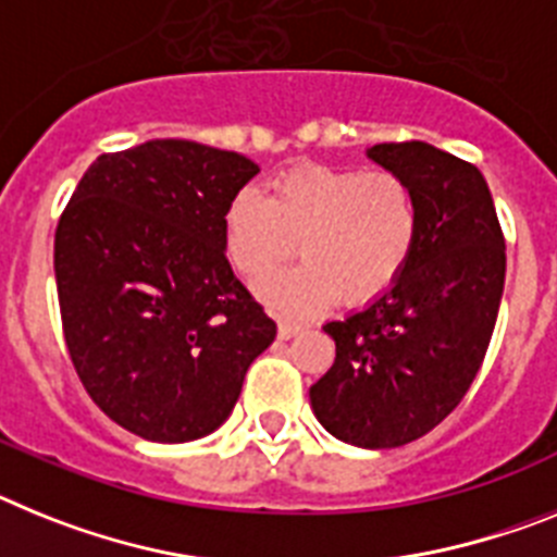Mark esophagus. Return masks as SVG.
Masks as SVG:
<instances>
[{
    "label": "esophagus",
    "instance_id": "1",
    "mask_svg": "<svg viewBox=\"0 0 557 557\" xmlns=\"http://www.w3.org/2000/svg\"><path fill=\"white\" fill-rule=\"evenodd\" d=\"M299 331H302V325H299V322H292V319H280V322H277V336L280 338H292V336H297Z\"/></svg>",
    "mask_w": 557,
    "mask_h": 557
}]
</instances>
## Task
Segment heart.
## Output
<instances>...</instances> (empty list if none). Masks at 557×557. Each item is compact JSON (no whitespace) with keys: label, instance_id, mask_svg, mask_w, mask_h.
Returning <instances> with one entry per match:
<instances>
[{"label":"heart","instance_id":"heart-1","mask_svg":"<svg viewBox=\"0 0 557 557\" xmlns=\"http://www.w3.org/2000/svg\"><path fill=\"white\" fill-rule=\"evenodd\" d=\"M420 205L409 178L389 168L306 164L274 178L269 196L244 190L224 210L232 269L255 283L296 253L307 263L258 283L277 311L306 313L342 294L359 306L400 277L418 240Z\"/></svg>","mask_w":557,"mask_h":557}]
</instances>
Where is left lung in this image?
Instances as JSON below:
<instances>
[{
    "instance_id": "1",
    "label": "left lung",
    "mask_w": 557,
    "mask_h": 557,
    "mask_svg": "<svg viewBox=\"0 0 557 557\" xmlns=\"http://www.w3.org/2000/svg\"><path fill=\"white\" fill-rule=\"evenodd\" d=\"M367 153L418 193V240L389 292L322 327L336 361L311 406L350 446L398 448L443 423L476 379L505 288V235L466 159L418 139Z\"/></svg>"
}]
</instances>
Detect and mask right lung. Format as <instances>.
I'll return each instance as SVG.
<instances>
[{
  "instance_id": "1",
  "label": "right lung",
  "mask_w": 557,
  "mask_h": 557,
  "mask_svg": "<svg viewBox=\"0 0 557 557\" xmlns=\"http://www.w3.org/2000/svg\"><path fill=\"white\" fill-rule=\"evenodd\" d=\"M260 168L193 139L100 153L55 230L66 350L89 398L153 443L215 432L277 336L230 269L224 210Z\"/></svg>"
}]
</instances>
